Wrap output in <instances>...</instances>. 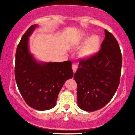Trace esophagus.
<instances>
[{
    "label": "esophagus",
    "instance_id": "1",
    "mask_svg": "<svg viewBox=\"0 0 135 135\" xmlns=\"http://www.w3.org/2000/svg\"><path fill=\"white\" fill-rule=\"evenodd\" d=\"M72 68H73V70L74 73H75V72H76L77 69V64H75V63H73V64H72Z\"/></svg>",
    "mask_w": 135,
    "mask_h": 135
}]
</instances>
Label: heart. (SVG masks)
<instances>
[{"instance_id": "heart-1", "label": "heart", "mask_w": 135, "mask_h": 135, "mask_svg": "<svg viewBox=\"0 0 135 135\" xmlns=\"http://www.w3.org/2000/svg\"><path fill=\"white\" fill-rule=\"evenodd\" d=\"M101 44V38L98 35H92L85 42L80 55L84 58H88L98 50Z\"/></svg>"}]
</instances>
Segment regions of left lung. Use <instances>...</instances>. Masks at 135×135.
<instances>
[{"label": "left lung", "mask_w": 135, "mask_h": 135, "mask_svg": "<svg viewBox=\"0 0 135 135\" xmlns=\"http://www.w3.org/2000/svg\"><path fill=\"white\" fill-rule=\"evenodd\" d=\"M104 32L100 50L86 60H80L74 76L77 84V104L85 111H95L106 106L120 83V49L113 35L106 29Z\"/></svg>", "instance_id": "left-lung-1"}]
</instances>
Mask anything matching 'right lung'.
Instances as JSON below:
<instances>
[{
    "instance_id": "right-lung-1",
    "label": "right lung",
    "mask_w": 135,
    "mask_h": 135,
    "mask_svg": "<svg viewBox=\"0 0 135 135\" xmlns=\"http://www.w3.org/2000/svg\"><path fill=\"white\" fill-rule=\"evenodd\" d=\"M37 27L34 25L22 37L16 51L15 75L25 102L38 110L55 106L58 94L68 79L73 77L72 62H38L29 49V37Z\"/></svg>"
}]
</instances>
